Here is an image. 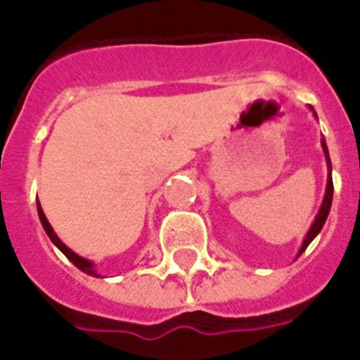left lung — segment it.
Here are the masks:
<instances>
[{
  "instance_id": "8db88e82",
  "label": "left lung",
  "mask_w": 360,
  "mask_h": 360,
  "mask_svg": "<svg viewBox=\"0 0 360 360\" xmlns=\"http://www.w3.org/2000/svg\"><path fill=\"white\" fill-rule=\"evenodd\" d=\"M310 110L314 112V108L310 106ZM314 117L318 120V114L314 112ZM321 149H323V155H325V162H327V186H325V196H323V202H321V207H319L318 214H316V219H314L312 226H310V230L308 233L304 236V240H302L301 248L297 252V257L301 256L302 252L307 250V246L312 243L318 233L321 231L323 228L325 220L329 217V211H330V205H333V192H335V186H333V166H330V158H329V149H327V143H325V138H321Z\"/></svg>"
}]
</instances>
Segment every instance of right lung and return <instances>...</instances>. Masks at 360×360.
Masks as SVG:
<instances>
[{"label": "right lung", "instance_id": "1", "mask_svg": "<svg viewBox=\"0 0 360 360\" xmlns=\"http://www.w3.org/2000/svg\"><path fill=\"white\" fill-rule=\"evenodd\" d=\"M37 211H39V219H41V224H42V228H44V231H46V236L50 237V240H52L53 245L58 246L59 250L63 252L65 256L69 257V262L72 263V265H76V267L80 269L82 273L89 274V276H98V278H101V274H98L97 271H95V263L89 262V259H86V257L78 256L76 252L70 250L69 246L65 245L63 240H61L58 236H56V231H53V228H52V226H50V222H48L46 214H44V211H42L39 200H37Z\"/></svg>", "mask_w": 360, "mask_h": 360}]
</instances>
